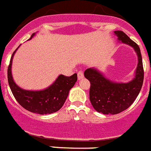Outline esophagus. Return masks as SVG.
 Returning a JSON list of instances; mask_svg holds the SVG:
<instances>
[{"label":"esophagus","mask_w":151,"mask_h":151,"mask_svg":"<svg viewBox=\"0 0 151 151\" xmlns=\"http://www.w3.org/2000/svg\"><path fill=\"white\" fill-rule=\"evenodd\" d=\"M77 75H78V80L82 79V78L84 77V74H83V72L82 71H78V73H77Z\"/></svg>","instance_id":"esophagus-1"}]
</instances>
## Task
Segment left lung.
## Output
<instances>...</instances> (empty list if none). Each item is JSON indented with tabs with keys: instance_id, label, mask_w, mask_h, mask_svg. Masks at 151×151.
<instances>
[{
	"instance_id": "left-lung-1",
	"label": "left lung",
	"mask_w": 151,
	"mask_h": 151,
	"mask_svg": "<svg viewBox=\"0 0 151 151\" xmlns=\"http://www.w3.org/2000/svg\"><path fill=\"white\" fill-rule=\"evenodd\" d=\"M114 34L122 43L133 47L138 56V66L134 77L127 83H119L108 79L96 68H88L85 71V77L90 81L89 97L94 110L103 114H117L132 104L141 91L144 81V69L141 50L135 42L122 31Z\"/></svg>"
}]
</instances>
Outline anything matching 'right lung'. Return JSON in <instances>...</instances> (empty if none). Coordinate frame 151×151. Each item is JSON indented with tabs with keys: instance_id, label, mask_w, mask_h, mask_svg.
I'll list each match as a JSON object with an SVG mask.
<instances>
[{
	"instance_id": "add662e5",
	"label": "right lung",
	"mask_w": 151,
	"mask_h": 151,
	"mask_svg": "<svg viewBox=\"0 0 151 151\" xmlns=\"http://www.w3.org/2000/svg\"><path fill=\"white\" fill-rule=\"evenodd\" d=\"M35 35V33H33L29 40L32 39ZM19 46L13 52L7 69L8 83L13 96L22 107L32 113L44 115L58 111L64 104L70 89L77 82V74L75 73L69 77L60 75L54 83L43 90L22 89L15 83L11 73L13 56Z\"/></svg>"
}]
</instances>
